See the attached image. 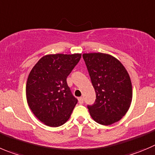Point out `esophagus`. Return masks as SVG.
Wrapping results in <instances>:
<instances>
[{
  "mask_svg": "<svg viewBox=\"0 0 155 155\" xmlns=\"http://www.w3.org/2000/svg\"><path fill=\"white\" fill-rule=\"evenodd\" d=\"M79 102L80 104L83 103V98H82V97H79Z\"/></svg>",
  "mask_w": 155,
  "mask_h": 155,
  "instance_id": "34e87169",
  "label": "esophagus"
}]
</instances>
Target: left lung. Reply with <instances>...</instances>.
I'll list each match as a JSON object with an SVG mask.
<instances>
[{"label": "left lung", "mask_w": 155, "mask_h": 155, "mask_svg": "<svg viewBox=\"0 0 155 155\" xmlns=\"http://www.w3.org/2000/svg\"><path fill=\"white\" fill-rule=\"evenodd\" d=\"M95 91V103L88 105L91 117L97 123L109 125L128 112L132 100V86L125 66L109 54H82Z\"/></svg>", "instance_id": "obj_1"}]
</instances>
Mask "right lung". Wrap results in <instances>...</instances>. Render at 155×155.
Wrapping results in <instances>:
<instances>
[{"label":"right lung","mask_w":155,"mask_h":155,"mask_svg":"<svg viewBox=\"0 0 155 155\" xmlns=\"http://www.w3.org/2000/svg\"><path fill=\"white\" fill-rule=\"evenodd\" d=\"M80 53L46 55L30 71L26 86L29 107L36 117L50 127L66 122L78 100L66 78L80 60Z\"/></svg>","instance_id":"obj_1"}]
</instances>
